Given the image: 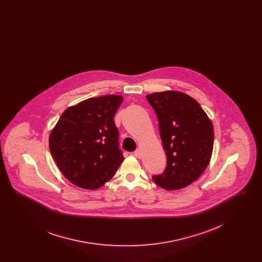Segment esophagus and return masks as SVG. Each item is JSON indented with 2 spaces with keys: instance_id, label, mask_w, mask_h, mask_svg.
Wrapping results in <instances>:
<instances>
[{
  "instance_id": "34e87169",
  "label": "esophagus",
  "mask_w": 262,
  "mask_h": 262,
  "mask_svg": "<svg viewBox=\"0 0 262 262\" xmlns=\"http://www.w3.org/2000/svg\"><path fill=\"white\" fill-rule=\"evenodd\" d=\"M134 155L137 157V158H138V159H140L141 157H142V153H141V150L140 149H137L135 152H134Z\"/></svg>"
}]
</instances>
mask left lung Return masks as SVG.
I'll return each instance as SVG.
<instances>
[{
	"instance_id": "obj_1",
	"label": "left lung",
	"mask_w": 262,
	"mask_h": 262,
	"mask_svg": "<svg viewBox=\"0 0 262 262\" xmlns=\"http://www.w3.org/2000/svg\"><path fill=\"white\" fill-rule=\"evenodd\" d=\"M157 115L167 167L153 176L167 190L181 189L195 182L211 159L214 129L199 102L181 91L167 90L146 96Z\"/></svg>"
}]
</instances>
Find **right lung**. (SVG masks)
<instances>
[{"label":"right lung","mask_w":262,"mask_h":262,"mask_svg":"<svg viewBox=\"0 0 262 262\" xmlns=\"http://www.w3.org/2000/svg\"><path fill=\"white\" fill-rule=\"evenodd\" d=\"M121 95L89 98L66 109L51 130L49 148L62 174L75 186L97 189L124 161L114 117Z\"/></svg>","instance_id":"add662e5"}]
</instances>
